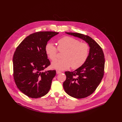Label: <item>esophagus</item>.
Listing matches in <instances>:
<instances>
[{
    "mask_svg": "<svg viewBox=\"0 0 122 122\" xmlns=\"http://www.w3.org/2000/svg\"><path fill=\"white\" fill-rule=\"evenodd\" d=\"M56 74H60V73H61V71H56Z\"/></svg>",
    "mask_w": 122,
    "mask_h": 122,
    "instance_id": "1",
    "label": "esophagus"
}]
</instances>
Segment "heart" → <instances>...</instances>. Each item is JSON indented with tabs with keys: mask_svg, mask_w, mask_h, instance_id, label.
<instances>
[{
	"mask_svg": "<svg viewBox=\"0 0 122 122\" xmlns=\"http://www.w3.org/2000/svg\"><path fill=\"white\" fill-rule=\"evenodd\" d=\"M57 49L59 51H65L62 56L63 59L56 60L51 63V68L58 71L65 70L71 66L73 69L81 67L87 60L89 54V47L87 44L69 36H65L58 40ZM45 50L51 60L56 59L57 50L53 44L47 43Z\"/></svg>",
	"mask_w": 122,
	"mask_h": 122,
	"instance_id": "1",
	"label": "heart"
}]
</instances>
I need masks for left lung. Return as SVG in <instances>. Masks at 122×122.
I'll use <instances>...</instances> for the list:
<instances>
[{
	"mask_svg": "<svg viewBox=\"0 0 122 122\" xmlns=\"http://www.w3.org/2000/svg\"><path fill=\"white\" fill-rule=\"evenodd\" d=\"M66 34L84 40L88 44L89 54L84 64L73 71H66L63 87L66 93L77 99L90 95L101 82L104 75L105 59L102 49L88 36L77 33Z\"/></svg>",
	"mask_w": 122,
	"mask_h": 122,
	"instance_id": "left-lung-1",
	"label": "left lung"
}]
</instances>
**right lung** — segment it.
Returning a JSON list of instances; mask_svg holds the SVG:
<instances>
[{"instance_id":"right-lung-1","label":"right lung","mask_w":122,"mask_h":122,"mask_svg":"<svg viewBox=\"0 0 122 122\" xmlns=\"http://www.w3.org/2000/svg\"><path fill=\"white\" fill-rule=\"evenodd\" d=\"M59 33L38 32L23 40L16 48L13 58V76L17 87L23 94L32 98L47 94L56 71H42L50 61L45 52L49 41Z\"/></svg>"}]
</instances>
